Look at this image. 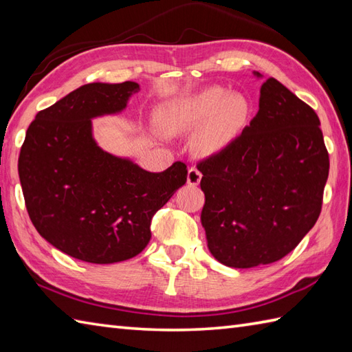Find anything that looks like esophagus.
<instances>
[{
  "instance_id": "1",
  "label": "esophagus",
  "mask_w": 352,
  "mask_h": 352,
  "mask_svg": "<svg viewBox=\"0 0 352 352\" xmlns=\"http://www.w3.org/2000/svg\"><path fill=\"white\" fill-rule=\"evenodd\" d=\"M201 177H203V174H201V172L195 166H192L188 172V183L190 186H197L201 182Z\"/></svg>"
}]
</instances>
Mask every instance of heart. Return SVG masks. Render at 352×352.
I'll return each instance as SVG.
<instances>
[{
  "label": "heart",
  "instance_id": "b5f03b06",
  "mask_svg": "<svg viewBox=\"0 0 352 352\" xmlns=\"http://www.w3.org/2000/svg\"><path fill=\"white\" fill-rule=\"evenodd\" d=\"M246 116L248 102L245 98L213 86L169 104L162 113V124L168 133H188L199 128L195 138L198 149L213 154L230 144Z\"/></svg>",
  "mask_w": 352,
  "mask_h": 352
}]
</instances>
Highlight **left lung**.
I'll list each match as a JSON object with an SVG mask.
<instances>
[{"label": "left lung", "mask_w": 352, "mask_h": 352, "mask_svg": "<svg viewBox=\"0 0 352 352\" xmlns=\"http://www.w3.org/2000/svg\"><path fill=\"white\" fill-rule=\"evenodd\" d=\"M319 125L316 111L271 77L250 125L198 162L206 195L201 222L222 265L274 263L315 226L330 170Z\"/></svg>", "instance_id": "8db88e82"}]
</instances>
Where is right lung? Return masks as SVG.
I'll return each mask as SVG.
<instances>
[{"mask_svg":"<svg viewBox=\"0 0 352 352\" xmlns=\"http://www.w3.org/2000/svg\"><path fill=\"white\" fill-rule=\"evenodd\" d=\"M136 92L134 81L81 86L41 110L21 146L19 180L34 228L87 263H116L144 251L153 216L188 180L183 162L155 174L96 145L91 119L124 110Z\"/></svg>","mask_w":352,"mask_h":352,"instance_id":"add662e5","label":"right lung"}]
</instances>
